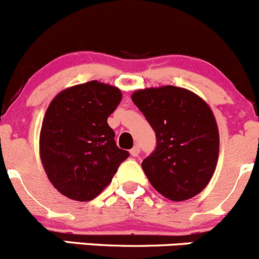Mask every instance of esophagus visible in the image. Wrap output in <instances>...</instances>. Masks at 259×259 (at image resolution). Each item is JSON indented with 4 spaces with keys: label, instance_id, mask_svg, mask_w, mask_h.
I'll return each mask as SVG.
<instances>
[{
    "label": "esophagus",
    "instance_id": "obj_1",
    "mask_svg": "<svg viewBox=\"0 0 259 259\" xmlns=\"http://www.w3.org/2000/svg\"><path fill=\"white\" fill-rule=\"evenodd\" d=\"M130 154H131L132 156H135V157H136V156H139V154H140V147L137 146V145H136V146H135L134 149H131V150H130Z\"/></svg>",
    "mask_w": 259,
    "mask_h": 259
}]
</instances>
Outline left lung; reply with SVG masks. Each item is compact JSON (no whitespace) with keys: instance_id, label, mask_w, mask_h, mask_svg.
I'll list each match as a JSON object with an SVG mask.
<instances>
[{"instance_id":"left-lung-1","label":"left lung","mask_w":259,"mask_h":259,"mask_svg":"<svg viewBox=\"0 0 259 259\" xmlns=\"http://www.w3.org/2000/svg\"><path fill=\"white\" fill-rule=\"evenodd\" d=\"M132 102L156 135V149L141 166L151 186L170 201H186L205 189L219 159V128L205 100L165 85L135 91Z\"/></svg>"}]
</instances>
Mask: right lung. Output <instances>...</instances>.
I'll return each instance as SVG.
<instances>
[{
	"instance_id": "1",
	"label": "right lung",
	"mask_w": 259,
	"mask_h": 259,
	"mask_svg": "<svg viewBox=\"0 0 259 259\" xmlns=\"http://www.w3.org/2000/svg\"><path fill=\"white\" fill-rule=\"evenodd\" d=\"M120 100L119 89L94 80L65 89L49 104L39 152L47 177L63 196L94 199L130 156L117 146L107 120Z\"/></svg>"
}]
</instances>
